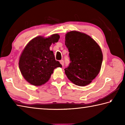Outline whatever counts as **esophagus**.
Returning <instances> with one entry per match:
<instances>
[{"label": "esophagus", "instance_id": "obj_1", "mask_svg": "<svg viewBox=\"0 0 125 125\" xmlns=\"http://www.w3.org/2000/svg\"><path fill=\"white\" fill-rule=\"evenodd\" d=\"M60 63H61V64H62V66H63V65H64V61H63V60H61V61H60Z\"/></svg>", "mask_w": 125, "mask_h": 125}]
</instances>
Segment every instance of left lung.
<instances>
[{
	"instance_id": "1",
	"label": "left lung",
	"mask_w": 125,
	"mask_h": 125,
	"mask_svg": "<svg viewBox=\"0 0 125 125\" xmlns=\"http://www.w3.org/2000/svg\"><path fill=\"white\" fill-rule=\"evenodd\" d=\"M65 40L71 62L64 69L65 74L75 85H88L100 72L103 62L101 48L89 36L78 31L68 32Z\"/></svg>"
}]
</instances>
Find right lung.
Listing matches in <instances>:
<instances>
[{
    "mask_svg": "<svg viewBox=\"0 0 125 125\" xmlns=\"http://www.w3.org/2000/svg\"><path fill=\"white\" fill-rule=\"evenodd\" d=\"M60 36L54 34L48 38L39 36L32 39L24 48L19 60V68L29 83L36 86L47 82L55 68L62 67L56 61L50 47L58 41Z\"/></svg>",
    "mask_w": 125,
    "mask_h": 125,
    "instance_id": "right-lung-1",
    "label": "right lung"
}]
</instances>
